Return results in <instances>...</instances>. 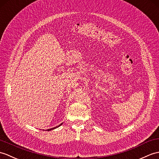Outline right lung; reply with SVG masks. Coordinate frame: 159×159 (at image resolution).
<instances>
[{
	"mask_svg": "<svg viewBox=\"0 0 159 159\" xmlns=\"http://www.w3.org/2000/svg\"><path fill=\"white\" fill-rule=\"evenodd\" d=\"M63 124V123H61L60 125H59L58 126H57V127H53V128H51V129H47L46 131H51V130H53V129H56V128H57V127H59L60 126H61V125Z\"/></svg>",
	"mask_w": 159,
	"mask_h": 159,
	"instance_id": "add662e5",
	"label": "right lung"
}]
</instances>
